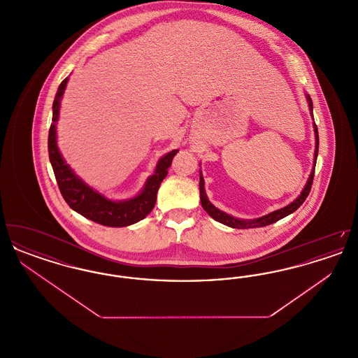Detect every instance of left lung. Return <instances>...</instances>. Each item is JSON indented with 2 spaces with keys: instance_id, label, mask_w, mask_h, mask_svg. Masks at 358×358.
I'll list each match as a JSON object with an SVG mask.
<instances>
[{
  "instance_id": "obj_1",
  "label": "left lung",
  "mask_w": 358,
  "mask_h": 358,
  "mask_svg": "<svg viewBox=\"0 0 358 358\" xmlns=\"http://www.w3.org/2000/svg\"><path fill=\"white\" fill-rule=\"evenodd\" d=\"M306 95V101L308 103V110H310V114L313 117V101L310 98L308 94ZM314 120V117H313ZM314 134H315V150H314V162H313V169L311 173L307 178L306 185L302 189L301 194L292 201L289 203L287 206L285 208H280V209H276L271 213L266 215V216H262V217H257L254 220H243V219H238V217H234L225 212L220 210L219 208H216L215 205L212 204L209 200H208V196L205 193L204 187V177H203V173L200 171V200H201V205L204 208L205 212L212 217L215 219L216 222H222L224 225H228L231 228H238V229H247V228H259V227H266V225H270L273 222H276L286 216L291 215L292 212H295L301 205L303 204V201L306 200L308 193H310V189H311V184H313V178H314V169H315V164H317V155H318V145H320V139H318V130H317V124L314 123Z\"/></svg>"
}]
</instances>
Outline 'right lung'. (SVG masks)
Wrapping results in <instances>:
<instances>
[{
    "label": "right lung",
    "mask_w": 358,
    "mask_h": 358,
    "mask_svg": "<svg viewBox=\"0 0 358 358\" xmlns=\"http://www.w3.org/2000/svg\"><path fill=\"white\" fill-rule=\"evenodd\" d=\"M69 83L66 78L57 88L53 106H52V123L48 136V153L52 169L55 173L60 193L66 203L75 212L85 216V219L102 224L106 227H127L145 219L154 208L157 200V192L162 180L166 177L171 168V159L178 150H171L157 162L153 174L146 180L142 190L136 197L127 200H111L85 181L71 169L66 159L57 148L56 123L59 120V111L63 94Z\"/></svg>",
    "instance_id": "right-lung-1"
}]
</instances>
